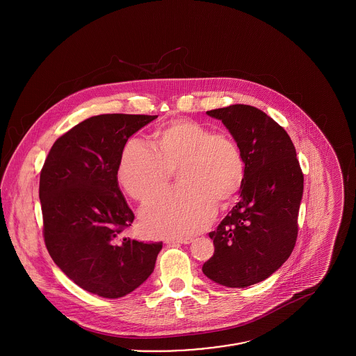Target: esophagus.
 Listing matches in <instances>:
<instances>
[{"label":"esophagus","instance_id":"esophagus-1","mask_svg":"<svg viewBox=\"0 0 356 356\" xmlns=\"http://www.w3.org/2000/svg\"><path fill=\"white\" fill-rule=\"evenodd\" d=\"M167 244H189L192 243V238H167Z\"/></svg>","mask_w":356,"mask_h":356}]
</instances>
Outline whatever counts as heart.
Returning a JSON list of instances; mask_svg holds the SVG:
<instances>
[{
	"label": "heart",
	"mask_w": 356,
	"mask_h": 356,
	"mask_svg": "<svg viewBox=\"0 0 356 356\" xmlns=\"http://www.w3.org/2000/svg\"><path fill=\"white\" fill-rule=\"evenodd\" d=\"M153 148L129 141L118 163V181L141 203L164 191L178 170L182 186L144 207L141 216L153 237H184L205 229L219 205L229 204L245 178L237 141L191 119H172L152 134Z\"/></svg>",
	"instance_id": "b5f03b06"
}]
</instances>
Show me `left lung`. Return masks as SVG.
<instances>
[{"instance_id": "8db88e82", "label": "left lung", "mask_w": 356, "mask_h": 356, "mask_svg": "<svg viewBox=\"0 0 356 356\" xmlns=\"http://www.w3.org/2000/svg\"><path fill=\"white\" fill-rule=\"evenodd\" d=\"M220 119L245 161L240 202L209 233L213 254L203 264L212 281L245 288L277 271L298 240L303 172L288 133L252 105L207 111Z\"/></svg>"}]
</instances>
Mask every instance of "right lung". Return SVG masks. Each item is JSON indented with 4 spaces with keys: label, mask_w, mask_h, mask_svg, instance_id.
<instances>
[{
    "label": "right lung",
    "mask_w": 356,
    "mask_h": 356,
    "mask_svg": "<svg viewBox=\"0 0 356 356\" xmlns=\"http://www.w3.org/2000/svg\"><path fill=\"white\" fill-rule=\"evenodd\" d=\"M157 116H92L58 137L40 175L44 240L53 261L82 289L118 299L154 268L163 243L123 237L134 213L118 184L130 136Z\"/></svg>",
    "instance_id": "right-lung-1"
}]
</instances>
